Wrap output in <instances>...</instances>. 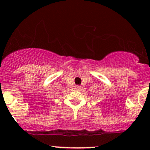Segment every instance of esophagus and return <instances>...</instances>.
Segmentation results:
<instances>
[{
  "instance_id": "34e87169",
  "label": "esophagus",
  "mask_w": 150,
  "mask_h": 150,
  "mask_svg": "<svg viewBox=\"0 0 150 150\" xmlns=\"http://www.w3.org/2000/svg\"><path fill=\"white\" fill-rule=\"evenodd\" d=\"M80 88H81L80 86L77 85V86H75V89H77V90H80Z\"/></svg>"
}]
</instances>
